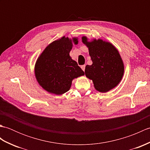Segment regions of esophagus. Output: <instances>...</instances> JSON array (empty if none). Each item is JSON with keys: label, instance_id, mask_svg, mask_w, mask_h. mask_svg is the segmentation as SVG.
<instances>
[{"label": "esophagus", "instance_id": "34e87169", "mask_svg": "<svg viewBox=\"0 0 150 150\" xmlns=\"http://www.w3.org/2000/svg\"><path fill=\"white\" fill-rule=\"evenodd\" d=\"M85 67H86V65H82V66H81V68H82V70H83L84 71V70H85Z\"/></svg>", "mask_w": 150, "mask_h": 150}]
</instances>
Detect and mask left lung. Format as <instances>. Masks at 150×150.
Here are the masks:
<instances>
[{"label":"left lung","instance_id":"left-lung-1","mask_svg":"<svg viewBox=\"0 0 150 150\" xmlns=\"http://www.w3.org/2000/svg\"><path fill=\"white\" fill-rule=\"evenodd\" d=\"M93 62L85 68L86 77L93 81L95 89L106 93L115 88L122 80L124 65L119 51L112 44L103 39L82 37Z\"/></svg>","mask_w":150,"mask_h":150}]
</instances>
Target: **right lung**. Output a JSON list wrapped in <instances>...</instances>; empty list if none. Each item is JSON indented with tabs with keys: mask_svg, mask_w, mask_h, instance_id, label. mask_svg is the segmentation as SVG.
<instances>
[{
	"mask_svg": "<svg viewBox=\"0 0 150 150\" xmlns=\"http://www.w3.org/2000/svg\"><path fill=\"white\" fill-rule=\"evenodd\" d=\"M78 38L64 36L50 43L41 53L35 65V76L44 90L57 95L69 90L73 79L84 75V72L69 56L73 44Z\"/></svg>",
	"mask_w": 150,
	"mask_h": 150,
	"instance_id": "right-lung-1",
	"label": "right lung"
}]
</instances>
